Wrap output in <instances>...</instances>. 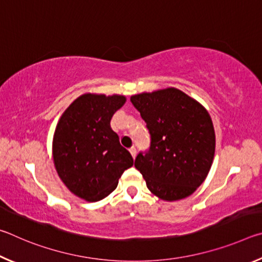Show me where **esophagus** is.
Returning a JSON list of instances; mask_svg holds the SVG:
<instances>
[{
	"label": "esophagus",
	"mask_w": 262,
	"mask_h": 262,
	"mask_svg": "<svg viewBox=\"0 0 262 262\" xmlns=\"http://www.w3.org/2000/svg\"><path fill=\"white\" fill-rule=\"evenodd\" d=\"M129 152H130L133 158L136 157V149H135V147H132V148L129 149Z\"/></svg>",
	"instance_id": "obj_1"
}]
</instances>
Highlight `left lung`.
<instances>
[{"label": "left lung", "instance_id": "obj_1", "mask_svg": "<svg viewBox=\"0 0 262 262\" xmlns=\"http://www.w3.org/2000/svg\"><path fill=\"white\" fill-rule=\"evenodd\" d=\"M130 101L147 122L151 144L135 167L150 192L164 201L192 195L209 173L215 129L205 106L177 88L142 92Z\"/></svg>", "mask_w": 262, "mask_h": 262}]
</instances>
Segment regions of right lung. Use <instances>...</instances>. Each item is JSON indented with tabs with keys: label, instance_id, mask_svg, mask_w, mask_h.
<instances>
[{
	"label": "right lung",
	"instance_id": "obj_1",
	"mask_svg": "<svg viewBox=\"0 0 262 262\" xmlns=\"http://www.w3.org/2000/svg\"><path fill=\"white\" fill-rule=\"evenodd\" d=\"M125 103L122 95L84 94L57 122L52 145L55 170L66 187L83 200H103L134 164L110 125Z\"/></svg>",
	"mask_w": 262,
	"mask_h": 262
}]
</instances>
